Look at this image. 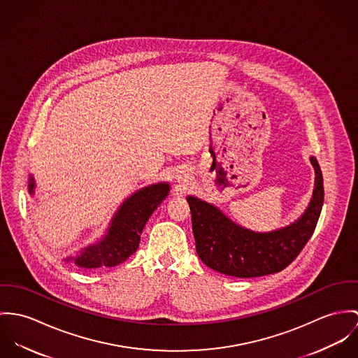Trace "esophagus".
Segmentation results:
<instances>
[{
  "label": "esophagus",
  "instance_id": "1",
  "mask_svg": "<svg viewBox=\"0 0 358 358\" xmlns=\"http://www.w3.org/2000/svg\"><path fill=\"white\" fill-rule=\"evenodd\" d=\"M180 178H181V177H180Z\"/></svg>",
  "mask_w": 358,
  "mask_h": 358
}]
</instances>
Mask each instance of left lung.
<instances>
[{"instance_id":"left-lung-1","label":"left lung","mask_w":358,"mask_h":358,"mask_svg":"<svg viewBox=\"0 0 358 358\" xmlns=\"http://www.w3.org/2000/svg\"><path fill=\"white\" fill-rule=\"evenodd\" d=\"M315 189L303 211L289 225L269 232H255L232 221L217 206L187 196L199 258L210 269L232 278H261L288 266L312 238L324 201L322 174L315 157Z\"/></svg>"}]
</instances>
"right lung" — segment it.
<instances>
[{
  "instance_id": "1",
  "label": "right lung",
  "mask_w": 358,
  "mask_h": 358,
  "mask_svg": "<svg viewBox=\"0 0 358 358\" xmlns=\"http://www.w3.org/2000/svg\"><path fill=\"white\" fill-rule=\"evenodd\" d=\"M36 178L29 177V194H36ZM170 192L169 182H157L137 189L124 199L111 218L106 234L83 248L77 255H70L64 261H73L85 269L113 268L126 261L138 248L140 235L160 203Z\"/></svg>"
}]
</instances>
